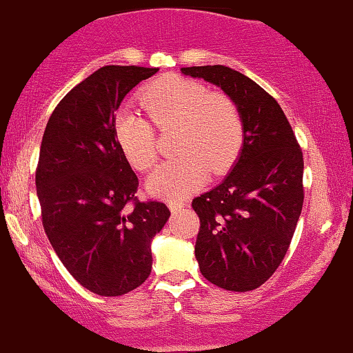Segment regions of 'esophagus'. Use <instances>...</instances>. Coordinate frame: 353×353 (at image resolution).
I'll return each instance as SVG.
<instances>
[{
  "instance_id": "34e87169",
  "label": "esophagus",
  "mask_w": 353,
  "mask_h": 353,
  "mask_svg": "<svg viewBox=\"0 0 353 353\" xmlns=\"http://www.w3.org/2000/svg\"><path fill=\"white\" fill-rule=\"evenodd\" d=\"M168 208L172 210L173 213H175V211L185 208V203H183V201H170V203H168Z\"/></svg>"
}]
</instances>
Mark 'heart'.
Returning <instances> with one entry per match:
<instances>
[{
  "instance_id": "1",
  "label": "heart",
  "mask_w": 353,
  "mask_h": 353,
  "mask_svg": "<svg viewBox=\"0 0 353 353\" xmlns=\"http://www.w3.org/2000/svg\"><path fill=\"white\" fill-rule=\"evenodd\" d=\"M142 105L160 132L176 130L178 159L160 165L148 176L155 196L180 200L196 192L210 172L223 175L238 160L244 143L239 107L230 95L211 92L200 82L163 77L143 90ZM115 139L132 167L145 172L159 159L152 123L137 112L123 110L115 119Z\"/></svg>"
}]
</instances>
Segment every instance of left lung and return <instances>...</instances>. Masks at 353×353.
<instances>
[{"mask_svg": "<svg viewBox=\"0 0 353 353\" xmlns=\"http://www.w3.org/2000/svg\"><path fill=\"white\" fill-rule=\"evenodd\" d=\"M181 74L219 87L241 110L238 160L221 183L192 203L201 225L194 256L210 283L252 291L279 268L299 221L302 152L279 103L250 77L226 65H194Z\"/></svg>", "mask_w": 353, "mask_h": 353, "instance_id": "1", "label": "left lung"}]
</instances>
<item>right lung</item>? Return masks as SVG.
<instances>
[{"instance_id": "add662e5", "label": "right lung", "mask_w": 353, "mask_h": 353, "mask_svg": "<svg viewBox=\"0 0 353 353\" xmlns=\"http://www.w3.org/2000/svg\"><path fill=\"white\" fill-rule=\"evenodd\" d=\"M157 72L95 70L57 103L41 142L36 190L44 231L70 276L97 296H122L145 283L152 241L170 218L163 203L137 200L139 178L114 132L123 97Z\"/></svg>"}]
</instances>
